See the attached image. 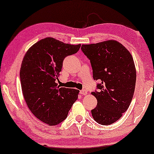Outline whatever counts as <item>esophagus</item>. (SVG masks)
<instances>
[{
    "label": "esophagus",
    "instance_id": "obj_1",
    "mask_svg": "<svg viewBox=\"0 0 154 154\" xmlns=\"http://www.w3.org/2000/svg\"><path fill=\"white\" fill-rule=\"evenodd\" d=\"M80 93H81L82 95H85V94H87V91H86L85 89H83L80 90Z\"/></svg>",
    "mask_w": 154,
    "mask_h": 154
}]
</instances>
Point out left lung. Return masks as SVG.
Masks as SVG:
<instances>
[{"instance_id":"1","label":"left lung","mask_w":154,"mask_h":154,"mask_svg":"<svg viewBox=\"0 0 154 154\" xmlns=\"http://www.w3.org/2000/svg\"><path fill=\"white\" fill-rule=\"evenodd\" d=\"M81 50L90 61L94 80L99 82L92 92L97 100L92 117L101 125H110L121 119L133 97L137 75L133 58L116 41L83 45Z\"/></svg>"}]
</instances>
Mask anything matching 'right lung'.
Instances as JSON below:
<instances>
[{"label": "right lung", "instance_id": "right-lung-1", "mask_svg": "<svg viewBox=\"0 0 154 154\" xmlns=\"http://www.w3.org/2000/svg\"><path fill=\"white\" fill-rule=\"evenodd\" d=\"M79 45L64 43L53 38L38 41L26 52L20 69L24 100L33 115L49 125L66 119L79 91L57 87L55 83L63 61L79 51Z\"/></svg>", "mask_w": 154, "mask_h": 154}]
</instances>
